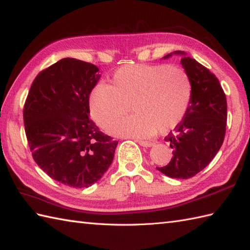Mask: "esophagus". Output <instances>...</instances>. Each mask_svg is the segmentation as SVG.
<instances>
[{"label": "esophagus", "mask_w": 250, "mask_h": 250, "mask_svg": "<svg viewBox=\"0 0 250 250\" xmlns=\"http://www.w3.org/2000/svg\"><path fill=\"white\" fill-rule=\"evenodd\" d=\"M136 141L139 143L141 146H144V147H149L153 146V142L151 141H143V140H136Z\"/></svg>", "instance_id": "1"}]
</instances>
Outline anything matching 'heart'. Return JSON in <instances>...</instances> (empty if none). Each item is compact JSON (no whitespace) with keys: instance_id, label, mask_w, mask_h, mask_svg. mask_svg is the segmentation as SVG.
<instances>
[{"instance_id":"obj_1","label":"heart","mask_w":250,"mask_h":250,"mask_svg":"<svg viewBox=\"0 0 250 250\" xmlns=\"http://www.w3.org/2000/svg\"><path fill=\"white\" fill-rule=\"evenodd\" d=\"M192 83L177 66L135 64L114 73L111 85L98 83L90 94V111L104 129L120 119L129 106L134 115L112 126L115 136L146 138L168 132L181 123L189 107Z\"/></svg>"}]
</instances>
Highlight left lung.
Listing matches in <instances>:
<instances>
[{"mask_svg": "<svg viewBox=\"0 0 250 250\" xmlns=\"http://www.w3.org/2000/svg\"><path fill=\"white\" fill-rule=\"evenodd\" d=\"M182 54L181 63L192 83L189 107L181 123L165 138L173 149L170 163L156 167L172 179L187 180L212 162L223 146L227 126V98L213 73L195 59ZM171 57V53L166 58Z\"/></svg>", "mask_w": 250, "mask_h": 250, "instance_id": "1", "label": "left lung"}]
</instances>
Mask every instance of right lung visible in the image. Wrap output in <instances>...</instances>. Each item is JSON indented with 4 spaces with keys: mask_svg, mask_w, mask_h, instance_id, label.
<instances>
[{
    "mask_svg": "<svg viewBox=\"0 0 250 250\" xmlns=\"http://www.w3.org/2000/svg\"><path fill=\"white\" fill-rule=\"evenodd\" d=\"M98 70L80 60H60L36 76L24 103L33 158L51 179L70 187L84 188L101 180L119 142L88 119Z\"/></svg>",
    "mask_w": 250,
    "mask_h": 250,
    "instance_id": "obj_1",
    "label": "right lung"
}]
</instances>
